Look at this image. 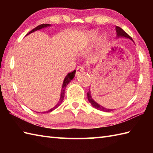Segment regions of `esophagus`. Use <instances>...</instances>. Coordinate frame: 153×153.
<instances>
[{"label": "esophagus", "mask_w": 153, "mask_h": 153, "mask_svg": "<svg viewBox=\"0 0 153 153\" xmlns=\"http://www.w3.org/2000/svg\"><path fill=\"white\" fill-rule=\"evenodd\" d=\"M84 70V68L83 66H78L77 68H76V75L78 74L79 72H82V71H83Z\"/></svg>", "instance_id": "34e87169"}]
</instances>
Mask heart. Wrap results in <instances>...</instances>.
Segmentation results:
<instances>
[{"instance_id": "obj_1", "label": "heart", "mask_w": 153, "mask_h": 153, "mask_svg": "<svg viewBox=\"0 0 153 153\" xmlns=\"http://www.w3.org/2000/svg\"><path fill=\"white\" fill-rule=\"evenodd\" d=\"M97 32L96 31H92L90 32V36L93 38L97 36ZM103 39L104 37H101V40H103Z\"/></svg>"}]
</instances>
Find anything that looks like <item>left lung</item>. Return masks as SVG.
Returning a JSON list of instances; mask_svg holds the SVG:
<instances>
[{
	"instance_id": "1",
	"label": "left lung",
	"mask_w": 153,
	"mask_h": 153,
	"mask_svg": "<svg viewBox=\"0 0 153 153\" xmlns=\"http://www.w3.org/2000/svg\"><path fill=\"white\" fill-rule=\"evenodd\" d=\"M116 33H117V37H126V38H128L129 39H131L133 41L132 38L129 36V35L123 31L122 28H120L118 26H116ZM87 99H88V100L89 101V102L91 104V105L94 107V108H95L97 110H101V111L103 112H110V111H112V109H108V108H106L105 107H103L102 106H100V105H99L98 103H97L95 100H94L92 99V97L91 95V91L90 90L87 93Z\"/></svg>"
}]
</instances>
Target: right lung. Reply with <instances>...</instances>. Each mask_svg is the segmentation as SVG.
Returning a JSON list of instances; mask_svg holds the SVG:
<instances>
[{"label":"right lung","mask_w":153,"mask_h":153,"mask_svg":"<svg viewBox=\"0 0 153 153\" xmlns=\"http://www.w3.org/2000/svg\"><path fill=\"white\" fill-rule=\"evenodd\" d=\"M49 26H51V25L50 24H41L39 25H38V26H37L35 28H34L33 30H32L31 31L29 32V33L26 35L30 34L31 33H33V32L37 31V30H41V29H42V28H45V27H49ZM75 74H76V70H74L73 71H71V72L68 74V75L66 76V77H65V78H64V82H63V84H62V90H61V93H60V98L59 101H58V102L57 103V105L55 106L54 107H53V108H51L49 110H48V111L43 112H41V113H48V112H52V111H53V110H54V109H56V108H58V107L61 105L62 102V101H63L64 98L65 89H66V87L68 84L71 82V80L74 79V77L75 76Z\"/></svg>","instance_id":"right-lung-1"}]
</instances>
